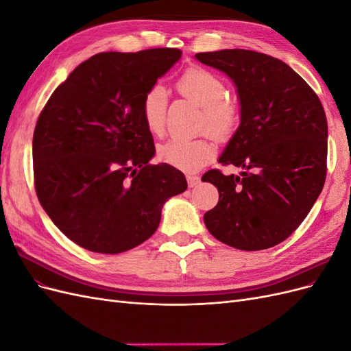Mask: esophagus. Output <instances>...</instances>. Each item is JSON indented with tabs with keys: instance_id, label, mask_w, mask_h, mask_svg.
Returning a JSON list of instances; mask_svg holds the SVG:
<instances>
[{
	"instance_id": "esophagus-1",
	"label": "esophagus",
	"mask_w": 351,
	"mask_h": 351,
	"mask_svg": "<svg viewBox=\"0 0 351 351\" xmlns=\"http://www.w3.org/2000/svg\"><path fill=\"white\" fill-rule=\"evenodd\" d=\"M186 178H187L189 187H195V186H197L199 182H200V178H199L197 176H192V174H189Z\"/></svg>"
}]
</instances>
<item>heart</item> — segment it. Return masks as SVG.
<instances>
[{"instance_id": "b5f03b06", "label": "heart", "mask_w": 351, "mask_h": 351, "mask_svg": "<svg viewBox=\"0 0 351 351\" xmlns=\"http://www.w3.org/2000/svg\"><path fill=\"white\" fill-rule=\"evenodd\" d=\"M177 90L202 108L199 127L218 141H227L240 120L239 104L227 97V86L218 74L204 67H189L177 79ZM168 97L161 84H154L142 98L141 112L147 132L161 134L165 127ZM215 156V146L208 137L171 139L159 146L158 158L182 171H196Z\"/></svg>"}]
</instances>
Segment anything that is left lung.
<instances>
[{
  "mask_svg": "<svg viewBox=\"0 0 351 351\" xmlns=\"http://www.w3.org/2000/svg\"><path fill=\"white\" fill-rule=\"evenodd\" d=\"M195 57L226 73L240 99V125L219 162L243 168L241 177L219 169L202 177L219 192L205 226L234 249L277 246L302 224L325 184L322 104L290 66L262 52L221 49Z\"/></svg>",
  "mask_w": 351,
  "mask_h": 351,
  "instance_id": "1",
  "label": "left lung"
}]
</instances>
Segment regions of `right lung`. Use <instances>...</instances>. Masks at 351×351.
I'll use <instances>...</instances> for the list:
<instances>
[{
  "instance_id": "1",
  "label": "right lung",
  "mask_w": 351,
  "mask_h": 351,
  "mask_svg": "<svg viewBox=\"0 0 351 351\" xmlns=\"http://www.w3.org/2000/svg\"><path fill=\"white\" fill-rule=\"evenodd\" d=\"M182 58L176 48L99 52L51 95L34 133L35 190L51 221L80 247L115 254L149 239L165 202L187 189L152 165L145 92Z\"/></svg>"
}]
</instances>
